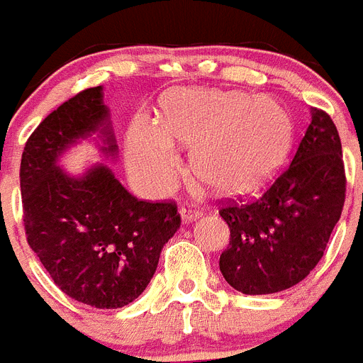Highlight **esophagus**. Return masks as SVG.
Masks as SVG:
<instances>
[{
    "label": "esophagus",
    "mask_w": 363,
    "mask_h": 363,
    "mask_svg": "<svg viewBox=\"0 0 363 363\" xmlns=\"http://www.w3.org/2000/svg\"><path fill=\"white\" fill-rule=\"evenodd\" d=\"M179 214H182V220H184L185 223H189V221L200 218L203 213H201V209L194 207V205L187 203V205H182V207H179Z\"/></svg>",
    "instance_id": "34e87169"
}]
</instances>
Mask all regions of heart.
<instances>
[{"instance_id": "heart-1", "label": "heart", "mask_w": 363, "mask_h": 363, "mask_svg": "<svg viewBox=\"0 0 363 363\" xmlns=\"http://www.w3.org/2000/svg\"><path fill=\"white\" fill-rule=\"evenodd\" d=\"M293 120L269 96L182 91L163 104L160 123L136 118L127 133V163L149 192L165 191L178 169L174 143L191 147V171L220 194H238L277 172L293 145Z\"/></svg>"}]
</instances>
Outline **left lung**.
<instances>
[{
	"mask_svg": "<svg viewBox=\"0 0 363 363\" xmlns=\"http://www.w3.org/2000/svg\"><path fill=\"white\" fill-rule=\"evenodd\" d=\"M345 201L338 130L311 108V123L291 165L258 200L220 209L230 242L220 256L227 284L243 294H272L300 284L316 267Z\"/></svg>",
	"mask_w": 363,
	"mask_h": 363,
	"instance_id": "obj_1",
	"label": "left lung"
}]
</instances>
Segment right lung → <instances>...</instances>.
Segmentation results:
<instances>
[{
	"instance_id": "add662e5",
	"label": "right lung",
	"mask_w": 363,
	"mask_h": 363,
	"mask_svg": "<svg viewBox=\"0 0 363 363\" xmlns=\"http://www.w3.org/2000/svg\"><path fill=\"white\" fill-rule=\"evenodd\" d=\"M118 154L104 86L79 92L30 134L19 169L27 242L54 284L96 309L129 306L145 291L163 245L179 229L174 203L134 198L105 163L74 176L60 158L86 138Z\"/></svg>"
}]
</instances>
